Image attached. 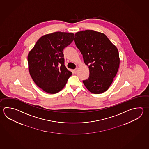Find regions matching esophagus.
<instances>
[{"mask_svg":"<svg viewBox=\"0 0 149 149\" xmlns=\"http://www.w3.org/2000/svg\"><path fill=\"white\" fill-rule=\"evenodd\" d=\"M77 69H78V68H76L75 70H74V73H75V74H76V72H77Z\"/></svg>","mask_w":149,"mask_h":149,"instance_id":"esophagus-1","label":"esophagus"}]
</instances>
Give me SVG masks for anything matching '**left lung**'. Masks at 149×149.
<instances>
[{
	"instance_id": "obj_1",
	"label": "left lung",
	"mask_w": 149,
	"mask_h": 149,
	"mask_svg": "<svg viewBox=\"0 0 149 149\" xmlns=\"http://www.w3.org/2000/svg\"><path fill=\"white\" fill-rule=\"evenodd\" d=\"M74 41L90 70L88 79L83 81L85 87L94 94L105 92L119 68L118 48L105 34L93 30L77 32Z\"/></svg>"
}]
</instances>
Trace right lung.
Segmentation results:
<instances>
[{"label":"right lung","mask_w":149,"mask_h":149,"mask_svg":"<svg viewBox=\"0 0 149 149\" xmlns=\"http://www.w3.org/2000/svg\"><path fill=\"white\" fill-rule=\"evenodd\" d=\"M74 35L61 31L43 35L28 53L29 74L35 83L46 93H58L72 74L64 65L63 51L73 42Z\"/></svg>","instance_id":"1"}]
</instances>
